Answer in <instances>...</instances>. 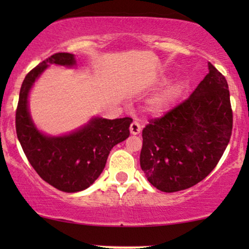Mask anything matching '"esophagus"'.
<instances>
[{"mask_svg": "<svg viewBox=\"0 0 249 249\" xmlns=\"http://www.w3.org/2000/svg\"><path fill=\"white\" fill-rule=\"evenodd\" d=\"M130 132L131 135H138L139 132H141V125H139L138 122L136 121H132L130 124Z\"/></svg>", "mask_w": 249, "mask_h": 249, "instance_id": "34e87169", "label": "esophagus"}]
</instances>
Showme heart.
Returning <instances> with one entry per match:
<instances>
[{"mask_svg": "<svg viewBox=\"0 0 249 249\" xmlns=\"http://www.w3.org/2000/svg\"><path fill=\"white\" fill-rule=\"evenodd\" d=\"M181 91L180 85H172L165 88L164 90L156 95L154 98H152L149 102L148 110L151 113L155 115H162L171 107V105L175 103V101L178 98Z\"/></svg>", "mask_w": 249, "mask_h": 249, "instance_id": "obj_1", "label": "heart"}]
</instances>
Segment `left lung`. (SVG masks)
I'll return each mask as SVG.
<instances>
[{
	"label": "left lung",
	"instance_id": "8db88e82",
	"mask_svg": "<svg viewBox=\"0 0 249 249\" xmlns=\"http://www.w3.org/2000/svg\"><path fill=\"white\" fill-rule=\"evenodd\" d=\"M209 69L187 100L142 129L141 168L161 192H180L202 181L229 144L233 121L229 87L212 63Z\"/></svg>",
	"mask_w": 249,
	"mask_h": 249
}]
</instances>
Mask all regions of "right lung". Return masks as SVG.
I'll return each instance as SVG.
<instances>
[{
  "mask_svg": "<svg viewBox=\"0 0 249 249\" xmlns=\"http://www.w3.org/2000/svg\"><path fill=\"white\" fill-rule=\"evenodd\" d=\"M51 63L73 66L72 54L55 53L30 70L20 88L16 130L23 153L44 181L64 193L89 187L105 168L110 151L129 137L131 118H95L86 127L63 137H49L37 130L28 112V93L36 78Z\"/></svg>",
  "mask_w": 249,
  "mask_h": 249,
  "instance_id": "obj_1",
  "label": "right lung"
}]
</instances>
